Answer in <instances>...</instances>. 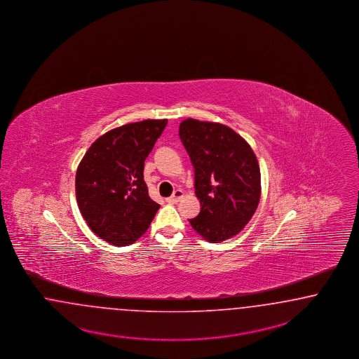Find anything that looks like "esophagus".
<instances>
[{
    "instance_id": "1",
    "label": "esophagus",
    "mask_w": 359,
    "mask_h": 359,
    "mask_svg": "<svg viewBox=\"0 0 359 359\" xmlns=\"http://www.w3.org/2000/svg\"><path fill=\"white\" fill-rule=\"evenodd\" d=\"M182 198H183V191H182V189H176V191L173 192L172 196L167 198V201H168V203H177Z\"/></svg>"
}]
</instances>
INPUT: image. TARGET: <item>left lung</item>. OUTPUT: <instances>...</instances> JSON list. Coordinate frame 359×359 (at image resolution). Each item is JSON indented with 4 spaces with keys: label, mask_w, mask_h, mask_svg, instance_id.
I'll list each match as a JSON object with an SVG mask.
<instances>
[{
    "label": "left lung",
    "mask_w": 359,
    "mask_h": 359,
    "mask_svg": "<svg viewBox=\"0 0 359 359\" xmlns=\"http://www.w3.org/2000/svg\"><path fill=\"white\" fill-rule=\"evenodd\" d=\"M180 140L195 171L201 210L189 219L210 243L237 235L257 210L261 194L259 161L247 142L226 126L186 119Z\"/></svg>",
    "instance_id": "left-lung-1"
}]
</instances>
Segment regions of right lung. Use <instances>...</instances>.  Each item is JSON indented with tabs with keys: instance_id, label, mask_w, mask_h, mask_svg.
Returning a JSON list of instances; mask_svg holds the SVG:
<instances>
[{
	"instance_id": "add662e5",
	"label": "right lung",
	"mask_w": 359,
	"mask_h": 359,
	"mask_svg": "<svg viewBox=\"0 0 359 359\" xmlns=\"http://www.w3.org/2000/svg\"><path fill=\"white\" fill-rule=\"evenodd\" d=\"M167 119L124 124L98 137L75 175L79 210L95 235L116 247L144 235L161 205L149 196L144 161Z\"/></svg>"
}]
</instances>
